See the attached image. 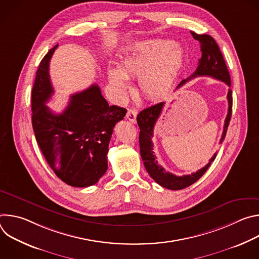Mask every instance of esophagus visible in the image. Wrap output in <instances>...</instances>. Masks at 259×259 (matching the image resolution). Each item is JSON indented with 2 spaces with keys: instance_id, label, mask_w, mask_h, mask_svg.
Wrapping results in <instances>:
<instances>
[{
  "instance_id": "esophagus-1",
  "label": "esophagus",
  "mask_w": 259,
  "mask_h": 259,
  "mask_svg": "<svg viewBox=\"0 0 259 259\" xmlns=\"http://www.w3.org/2000/svg\"><path fill=\"white\" fill-rule=\"evenodd\" d=\"M136 116H137V110L136 109H128V112L126 114V118L132 122V123H135L136 122Z\"/></svg>"
}]
</instances>
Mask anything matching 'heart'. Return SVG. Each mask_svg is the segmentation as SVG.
<instances>
[{
    "label": "heart",
    "mask_w": 259,
    "mask_h": 259,
    "mask_svg": "<svg viewBox=\"0 0 259 259\" xmlns=\"http://www.w3.org/2000/svg\"><path fill=\"white\" fill-rule=\"evenodd\" d=\"M182 62V49L171 41H144L122 60L120 68H108L107 77L120 102L125 100L130 89L128 77H139V90L145 97L160 99L172 87Z\"/></svg>",
    "instance_id": "1"
}]
</instances>
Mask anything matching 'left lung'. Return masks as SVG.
Returning a JSON list of instances; mask_svg holds the SVG:
<instances>
[{
    "label": "left lung",
    "mask_w": 259,
    "mask_h": 259,
    "mask_svg": "<svg viewBox=\"0 0 259 259\" xmlns=\"http://www.w3.org/2000/svg\"><path fill=\"white\" fill-rule=\"evenodd\" d=\"M192 34L194 39L199 41L201 44V51H202V57L199 60V64L197 69L193 75L186 79L182 80L180 84L177 86V88L181 87L183 84H186L189 80L196 78V77H212L216 80L225 82L229 87H231V77L230 72L228 70L226 61L224 59L223 53L220 52V49L215 42V40L209 34H198L194 31H192ZM228 101H229V112L228 116L225 121L224 126V132L220 138V143H223L225 140L227 130L231 121L232 117V106H233V97H232V90L229 89L228 92ZM165 105V102H160L155 105H152L147 108H144L143 110L137 115V124L139 126L140 132H139V146H140V155L141 159L143 161L144 167L146 171L149 172L150 176L159 183L161 187L168 189V190H182L186 189L193 183H195L197 180H199L204 173L207 171L211 163L215 160L216 154L210 159L209 163L202 169L198 170L195 173H192L190 175H182V176H176L170 172H167L161 165L158 164L157 157L155 156V153L153 151V135H154V128L155 125L161 116V113L163 110V107Z\"/></svg>",
    "instance_id": "obj_1"
}]
</instances>
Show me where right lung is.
<instances>
[{"label": "right lung", "mask_w": 259, "mask_h": 259, "mask_svg": "<svg viewBox=\"0 0 259 259\" xmlns=\"http://www.w3.org/2000/svg\"><path fill=\"white\" fill-rule=\"evenodd\" d=\"M58 45L42 59L31 92V122L40 149L54 173L75 188L95 184L107 170V152L115 125L127 110L108 105L92 85L70 96L66 108L53 114L46 102L54 93L49 62Z\"/></svg>", "instance_id": "obj_1"}]
</instances>
